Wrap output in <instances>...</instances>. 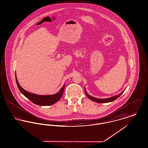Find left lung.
I'll list each match as a JSON object with an SVG mask.
<instances>
[{
  "instance_id": "1",
  "label": "left lung",
  "mask_w": 148,
  "mask_h": 148,
  "mask_svg": "<svg viewBox=\"0 0 148 148\" xmlns=\"http://www.w3.org/2000/svg\"><path fill=\"white\" fill-rule=\"evenodd\" d=\"M125 90H124L123 91H122V92H121L120 94H119L118 95H116L115 96H113L112 97H110V98H108L106 99H99V98H94L91 95H89L88 94V92H86V90L85 89V94L86 95H87V97L89 98L90 100H91L92 101H94L95 102H97V103H109V102H111V101H113L114 100H115L116 99L118 98V97L124 92Z\"/></svg>"
}]
</instances>
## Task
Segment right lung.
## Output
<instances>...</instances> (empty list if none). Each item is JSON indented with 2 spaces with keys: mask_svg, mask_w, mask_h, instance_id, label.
Wrapping results in <instances>:
<instances>
[{
  "mask_svg": "<svg viewBox=\"0 0 148 148\" xmlns=\"http://www.w3.org/2000/svg\"><path fill=\"white\" fill-rule=\"evenodd\" d=\"M16 81L18 89L20 90L21 92L25 95L26 98L30 100L33 103L41 106H47L52 105L56 102H57L60 98L62 97L64 89L65 88V84L63 86V87L59 90V92L53 94V95H41L35 94H32L29 92L23 89L19 84L16 73Z\"/></svg>",
  "mask_w": 148,
  "mask_h": 148,
  "instance_id": "add662e5",
  "label": "right lung"
}]
</instances>
